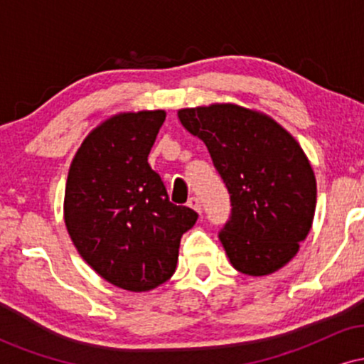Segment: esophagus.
Wrapping results in <instances>:
<instances>
[{"label": "esophagus", "instance_id": "34e87169", "mask_svg": "<svg viewBox=\"0 0 364 364\" xmlns=\"http://www.w3.org/2000/svg\"><path fill=\"white\" fill-rule=\"evenodd\" d=\"M188 207H191L193 210L198 212V214H202V202H200L198 196H191V198L188 200Z\"/></svg>", "mask_w": 364, "mask_h": 364}]
</instances>
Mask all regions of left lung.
I'll list each match as a JSON object with an SVG mask.
<instances>
[{
    "instance_id": "8db88e82",
    "label": "left lung",
    "mask_w": 364,
    "mask_h": 364,
    "mask_svg": "<svg viewBox=\"0 0 364 364\" xmlns=\"http://www.w3.org/2000/svg\"><path fill=\"white\" fill-rule=\"evenodd\" d=\"M178 118L207 145L231 196L219 232L229 262L255 277L281 269L315 215L316 179L303 149L272 118L236 104L188 107Z\"/></svg>"
}]
</instances>
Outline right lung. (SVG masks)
<instances>
[{"instance_id": "right-lung-1", "label": "right lung", "mask_w": 364, "mask_h": 364, "mask_svg": "<svg viewBox=\"0 0 364 364\" xmlns=\"http://www.w3.org/2000/svg\"><path fill=\"white\" fill-rule=\"evenodd\" d=\"M166 112L111 116L70 166L65 224L80 257L121 289L150 291L176 270L179 241L198 214L169 202L147 159Z\"/></svg>"}]
</instances>
